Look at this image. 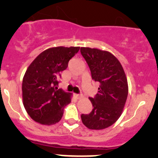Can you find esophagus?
Masks as SVG:
<instances>
[{
  "label": "esophagus",
  "instance_id": "34e87169",
  "mask_svg": "<svg viewBox=\"0 0 158 158\" xmlns=\"http://www.w3.org/2000/svg\"><path fill=\"white\" fill-rule=\"evenodd\" d=\"M74 96H75V98H77V99H79V98H82V95H81V94H80V95H79V94H75Z\"/></svg>",
  "mask_w": 158,
  "mask_h": 158
}]
</instances>
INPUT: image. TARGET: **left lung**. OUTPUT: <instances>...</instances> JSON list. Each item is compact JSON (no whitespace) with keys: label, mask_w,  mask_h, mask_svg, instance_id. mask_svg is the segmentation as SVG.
Listing matches in <instances>:
<instances>
[{"label":"left lung","mask_w":158,"mask_h":158,"mask_svg":"<svg viewBox=\"0 0 158 158\" xmlns=\"http://www.w3.org/2000/svg\"><path fill=\"white\" fill-rule=\"evenodd\" d=\"M80 52L92 79L99 83L95 98H89L92 111L81 118L88 128L102 130L112 125L123 111L128 93L126 75L118 60L108 51L81 47Z\"/></svg>","instance_id":"left-lung-1"}]
</instances>
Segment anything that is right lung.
<instances>
[{"label": "right lung", "instance_id": "right-lung-1", "mask_svg": "<svg viewBox=\"0 0 158 158\" xmlns=\"http://www.w3.org/2000/svg\"><path fill=\"white\" fill-rule=\"evenodd\" d=\"M79 47L49 48L36 57L22 82L23 104L30 117L40 124L52 125L61 120L72 94L57 88L60 73L67 68Z\"/></svg>", "mask_w": 158, "mask_h": 158}]
</instances>
